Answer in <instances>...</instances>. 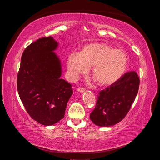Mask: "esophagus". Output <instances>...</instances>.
<instances>
[{
	"label": "esophagus",
	"instance_id": "esophagus-1",
	"mask_svg": "<svg viewBox=\"0 0 160 160\" xmlns=\"http://www.w3.org/2000/svg\"><path fill=\"white\" fill-rule=\"evenodd\" d=\"M77 91H79V92H83L85 91V88H79L78 89H77Z\"/></svg>",
	"mask_w": 160,
	"mask_h": 160
}]
</instances>
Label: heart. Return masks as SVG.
I'll list each match as a JSON object with an SVG mask.
<instances>
[{
	"mask_svg": "<svg viewBox=\"0 0 160 160\" xmlns=\"http://www.w3.org/2000/svg\"><path fill=\"white\" fill-rule=\"evenodd\" d=\"M128 62V55L123 51L114 49L104 42H92L85 45L79 53H71L67 59V70L71 78L76 79L93 67V78L98 85L108 86L123 76Z\"/></svg>",
	"mask_w": 160,
	"mask_h": 160,
	"instance_id": "b5f03b06",
	"label": "heart"
}]
</instances>
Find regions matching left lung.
<instances>
[{"mask_svg": "<svg viewBox=\"0 0 160 160\" xmlns=\"http://www.w3.org/2000/svg\"><path fill=\"white\" fill-rule=\"evenodd\" d=\"M139 79L136 72H127L105 89L99 91L90 119L95 125L109 127L122 121L136 98Z\"/></svg>", "mask_w": 160, "mask_h": 160, "instance_id": "left-lung-1", "label": "left lung"}]
</instances>
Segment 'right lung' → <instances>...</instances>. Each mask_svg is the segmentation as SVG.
<instances>
[{
    "mask_svg": "<svg viewBox=\"0 0 160 160\" xmlns=\"http://www.w3.org/2000/svg\"><path fill=\"white\" fill-rule=\"evenodd\" d=\"M58 43L52 37L38 38L24 51L17 75V90L27 113L38 123L51 125L64 118L73 93L61 79V65L53 52Z\"/></svg>",
    "mask_w": 160,
    "mask_h": 160,
    "instance_id": "obj_1",
    "label": "right lung"
}]
</instances>
